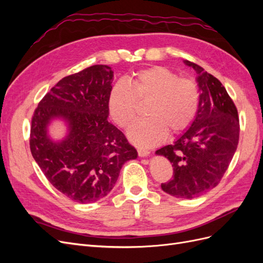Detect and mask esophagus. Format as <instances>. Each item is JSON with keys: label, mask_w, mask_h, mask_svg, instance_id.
<instances>
[{"label": "esophagus", "mask_w": 263, "mask_h": 263, "mask_svg": "<svg viewBox=\"0 0 263 263\" xmlns=\"http://www.w3.org/2000/svg\"><path fill=\"white\" fill-rule=\"evenodd\" d=\"M150 155V151L146 149H138V156L139 157H148Z\"/></svg>", "instance_id": "obj_1"}]
</instances>
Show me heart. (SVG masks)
<instances>
[{
    "label": "heart",
    "instance_id": "1",
    "mask_svg": "<svg viewBox=\"0 0 263 263\" xmlns=\"http://www.w3.org/2000/svg\"><path fill=\"white\" fill-rule=\"evenodd\" d=\"M137 101L147 102L148 119L135 122L127 135L133 144L142 148L162 142L168 130L176 135L186 130L196 117L200 105L197 83L166 67H151L134 73L129 83L119 80L108 94L110 118L126 128L136 116Z\"/></svg>",
    "mask_w": 263,
    "mask_h": 263
}]
</instances>
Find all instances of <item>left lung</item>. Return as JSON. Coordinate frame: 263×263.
I'll list each match as a JSON object with an SVG mask.
<instances>
[{"label": "left lung", "mask_w": 263, "mask_h": 263, "mask_svg": "<svg viewBox=\"0 0 263 263\" xmlns=\"http://www.w3.org/2000/svg\"><path fill=\"white\" fill-rule=\"evenodd\" d=\"M197 74L200 105L194 122L172 145L156 151L172 163L173 179L162 183L165 193L194 198L216 186L236 153L239 118L233 100L218 79L184 60Z\"/></svg>", "instance_id": "left-lung-1"}]
</instances>
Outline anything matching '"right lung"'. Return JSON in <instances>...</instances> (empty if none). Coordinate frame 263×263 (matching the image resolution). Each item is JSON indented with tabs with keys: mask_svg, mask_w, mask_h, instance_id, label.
<instances>
[{
	"mask_svg": "<svg viewBox=\"0 0 263 263\" xmlns=\"http://www.w3.org/2000/svg\"><path fill=\"white\" fill-rule=\"evenodd\" d=\"M114 72L95 65L68 76L39 102L31 119L29 146L45 177L59 192L78 203L106 196L123 164L137 150L107 121V100ZM53 119L67 124V136L54 142L48 126Z\"/></svg>",
	"mask_w": 263,
	"mask_h": 263,
	"instance_id": "add662e5",
	"label": "right lung"
}]
</instances>
